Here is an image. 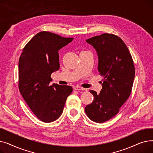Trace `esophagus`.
<instances>
[{"label":"esophagus","mask_w":153,"mask_h":153,"mask_svg":"<svg viewBox=\"0 0 153 153\" xmlns=\"http://www.w3.org/2000/svg\"><path fill=\"white\" fill-rule=\"evenodd\" d=\"M74 89L75 91H78L84 90V88H82V87H79V86H76V87H75L74 88Z\"/></svg>","instance_id":"1"}]
</instances>
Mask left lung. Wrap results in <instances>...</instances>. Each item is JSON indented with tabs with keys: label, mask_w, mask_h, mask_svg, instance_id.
<instances>
[{
	"label": "left lung",
	"mask_w": 153,
	"mask_h": 153,
	"mask_svg": "<svg viewBox=\"0 0 153 153\" xmlns=\"http://www.w3.org/2000/svg\"><path fill=\"white\" fill-rule=\"evenodd\" d=\"M86 42L97 51L98 71L103 79L99 94L90 91L94 99L85 107V112L93 122L100 123L115 116L129 98L134 78V66L126 45L118 36L103 33Z\"/></svg>",
	"instance_id": "8db88e82"
}]
</instances>
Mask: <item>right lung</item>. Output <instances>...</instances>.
I'll use <instances>...</instances> for the list:
<instances>
[{
	"instance_id": "1",
	"label": "right lung",
	"mask_w": 153,
	"mask_h": 153,
	"mask_svg": "<svg viewBox=\"0 0 153 153\" xmlns=\"http://www.w3.org/2000/svg\"><path fill=\"white\" fill-rule=\"evenodd\" d=\"M72 40L73 38L41 31L30 40L20 56V92L33 113L43 122L59 118L72 92L71 86L50 85L51 74L59 69L58 51Z\"/></svg>"
}]
</instances>
